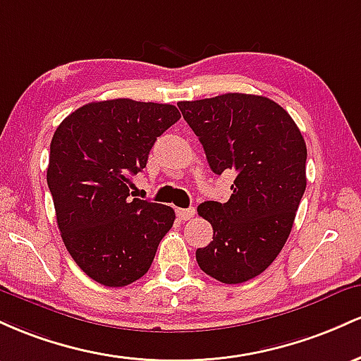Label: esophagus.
<instances>
[{"label": "esophagus", "instance_id": "obj_1", "mask_svg": "<svg viewBox=\"0 0 361 361\" xmlns=\"http://www.w3.org/2000/svg\"><path fill=\"white\" fill-rule=\"evenodd\" d=\"M176 213L180 220L185 221V220H191V218L194 216V213H196V209L194 208H177Z\"/></svg>", "mask_w": 361, "mask_h": 361}]
</instances>
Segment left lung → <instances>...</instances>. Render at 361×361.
I'll list each match as a JSON object with an SVG mask.
<instances>
[{
	"label": "left lung",
	"instance_id": "left-lung-1",
	"mask_svg": "<svg viewBox=\"0 0 361 361\" xmlns=\"http://www.w3.org/2000/svg\"><path fill=\"white\" fill-rule=\"evenodd\" d=\"M177 105L209 169L237 173L228 201L197 206L213 226V240L196 250L197 264L226 285L249 281L276 259L291 232L307 185L305 141L288 112L262 95L224 93Z\"/></svg>",
	"mask_w": 361,
	"mask_h": 361
}]
</instances>
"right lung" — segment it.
Returning a JSON list of instances; mask_svg holds the SVG:
<instances>
[{
    "instance_id": "obj_1",
    "label": "right lung",
    "mask_w": 361,
    "mask_h": 361,
    "mask_svg": "<svg viewBox=\"0 0 361 361\" xmlns=\"http://www.w3.org/2000/svg\"><path fill=\"white\" fill-rule=\"evenodd\" d=\"M179 119L176 105L114 99L76 109L56 129L47 185L64 245L93 281L116 288L140 279L172 228L170 206L129 189L157 137Z\"/></svg>"
}]
</instances>
